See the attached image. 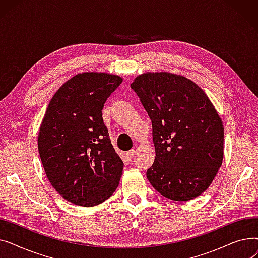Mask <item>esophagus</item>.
<instances>
[{
	"mask_svg": "<svg viewBox=\"0 0 258 258\" xmlns=\"http://www.w3.org/2000/svg\"><path fill=\"white\" fill-rule=\"evenodd\" d=\"M134 153H135V151H134V150H132V151L127 152V154H126L127 158H128V159H132V158H133V156H134Z\"/></svg>",
	"mask_w": 258,
	"mask_h": 258,
	"instance_id": "1",
	"label": "esophagus"
}]
</instances>
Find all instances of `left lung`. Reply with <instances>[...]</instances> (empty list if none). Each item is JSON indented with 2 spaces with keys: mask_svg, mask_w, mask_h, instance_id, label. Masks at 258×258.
<instances>
[{
  "mask_svg": "<svg viewBox=\"0 0 258 258\" xmlns=\"http://www.w3.org/2000/svg\"><path fill=\"white\" fill-rule=\"evenodd\" d=\"M131 88L153 124L156 157L148 181L173 201L199 197L224 159V126L212 102L192 80L168 72L143 73Z\"/></svg>",
  "mask_w": 258,
  "mask_h": 258,
  "instance_id": "8db88e82",
  "label": "left lung"
}]
</instances>
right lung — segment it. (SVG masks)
Listing matches in <instances>:
<instances>
[{"label": "right lung", "mask_w": 258, "mask_h": 258, "mask_svg": "<svg viewBox=\"0 0 258 258\" xmlns=\"http://www.w3.org/2000/svg\"><path fill=\"white\" fill-rule=\"evenodd\" d=\"M122 83L118 75L79 73L52 97L40 124L37 145L47 178L72 204H101L117 189L123 162L102 119L106 99Z\"/></svg>", "instance_id": "right-lung-1"}]
</instances>
